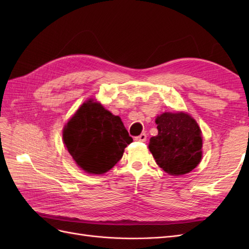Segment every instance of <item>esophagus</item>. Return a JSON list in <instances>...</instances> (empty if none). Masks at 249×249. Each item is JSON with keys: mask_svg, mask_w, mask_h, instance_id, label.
<instances>
[{"mask_svg": "<svg viewBox=\"0 0 249 249\" xmlns=\"http://www.w3.org/2000/svg\"><path fill=\"white\" fill-rule=\"evenodd\" d=\"M135 140H136V141H140V142H144V141L146 140V134L143 133V134L139 135V136L135 137Z\"/></svg>", "mask_w": 249, "mask_h": 249, "instance_id": "34e87169", "label": "esophagus"}]
</instances>
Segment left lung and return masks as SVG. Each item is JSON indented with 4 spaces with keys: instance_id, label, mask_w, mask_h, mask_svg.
<instances>
[{
    "instance_id": "left-lung-1",
    "label": "left lung",
    "mask_w": 249,
    "mask_h": 249,
    "mask_svg": "<svg viewBox=\"0 0 249 249\" xmlns=\"http://www.w3.org/2000/svg\"><path fill=\"white\" fill-rule=\"evenodd\" d=\"M158 135L148 148L157 164L170 176L179 177L197 166L202 156L201 131L195 119L184 112H165L156 118Z\"/></svg>"
}]
</instances>
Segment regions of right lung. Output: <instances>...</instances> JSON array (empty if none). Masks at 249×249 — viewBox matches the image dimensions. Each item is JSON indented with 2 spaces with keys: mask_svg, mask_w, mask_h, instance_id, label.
<instances>
[{
  "mask_svg": "<svg viewBox=\"0 0 249 249\" xmlns=\"http://www.w3.org/2000/svg\"><path fill=\"white\" fill-rule=\"evenodd\" d=\"M132 141L120 117L93 100L83 104L63 129V142L72 159L92 175L110 170Z\"/></svg>",
  "mask_w": 249,
  "mask_h": 249,
  "instance_id": "add662e5",
  "label": "right lung"
}]
</instances>
